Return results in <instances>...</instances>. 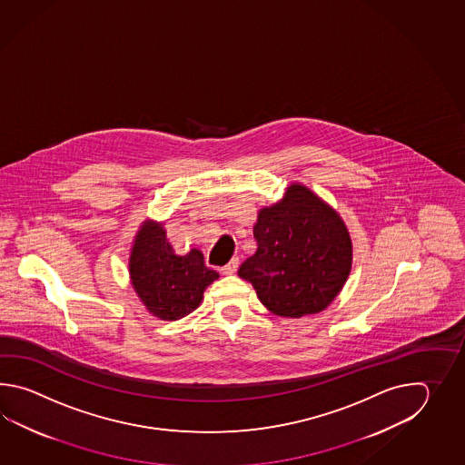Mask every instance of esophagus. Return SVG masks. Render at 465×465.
I'll return each instance as SVG.
<instances>
[{"instance_id":"obj_1","label":"esophagus","mask_w":465,"mask_h":465,"mask_svg":"<svg viewBox=\"0 0 465 465\" xmlns=\"http://www.w3.org/2000/svg\"><path fill=\"white\" fill-rule=\"evenodd\" d=\"M237 266H239V259H237V257H232L226 266L221 267V272H223V274H226V276H229V274H234V272H236Z\"/></svg>"}]
</instances>
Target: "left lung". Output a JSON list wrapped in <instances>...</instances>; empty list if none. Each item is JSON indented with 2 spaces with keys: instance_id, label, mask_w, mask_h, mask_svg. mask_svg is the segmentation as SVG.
<instances>
[{
  "instance_id": "1",
  "label": "left lung",
  "mask_w": 465,
  "mask_h": 465,
  "mask_svg": "<svg viewBox=\"0 0 465 465\" xmlns=\"http://www.w3.org/2000/svg\"><path fill=\"white\" fill-rule=\"evenodd\" d=\"M257 251L237 274L256 289L276 316L302 317L324 311L346 284L352 242L344 221L302 184L262 208L254 226Z\"/></svg>"
}]
</instances>
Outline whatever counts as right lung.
<instances>
[{"label":"right lung","mask_w":465,"mask_h":465,"mask_svg":"<svg viewBox=\"0 0 465 465\" xmlns=\"http://www.w3.org/2000/svg\"><path fill=\"white\" fill-rule=\"evenodd\" d=\"M129 276L141 302L153 316L178 321L203 301L204 289L218 279L198 249L176 256L163 224L144 221L129 257Z\"/></svg>","instance_id":"obj_1"}]
</instances>
